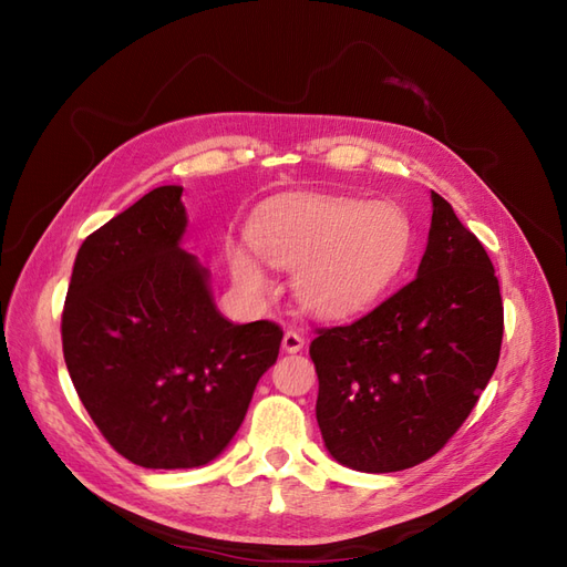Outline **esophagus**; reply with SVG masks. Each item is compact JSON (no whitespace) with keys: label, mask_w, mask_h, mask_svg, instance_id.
I'll return each mask as SVG.
<instances>
[{"label":"esophagus","mask_w":567,"mask_h":567,"mask_svg":"<svg viewBox=\"0 0 567 567\" xmlns=\"http://www.w3.org/2000/svg\"><path fill=\"white\" fill-rule=\"evenodd\" d=\"M281 346H284V350H286L288 354H296V352H300V350L305 348V338H302V333L296 331V329H286Z\"/></svg>","instance_id":"obj_1"}]
</instances>
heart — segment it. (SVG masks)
Segmentation results:
<instances>
[{"instance_id":"heart-1","label":"heart","mask_w":567,"mask_h":567,"mask_svg":"<svg viewBox=\"0 0 567 567\" xmlns=\"http://www.w3.org/2000/svg\"><path fill=\"white\" fill-rule=\"evenodd\" d=\"M409 244L411 227L400 208L338 196L284 200L250 229L255 255L277 269H298V302L323 319L352 317L379 300L400 274ZM231 271L246 293L269 290L267 274L246 252H234Z\"/></svg>"}]
</instances>
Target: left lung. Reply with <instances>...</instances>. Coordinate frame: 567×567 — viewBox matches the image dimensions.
<instances>
[{"mask_svg": "<svg viewBox=\"0 0 567 567\" xmlns=\"http://www.w3.org/2000/svg\"><path fill=\"white\" fill-rule=\"evenodd\" d=\"M419 277L357 321L317 329V423L326 450L364 473L437 454L499 362L504 302L487 250L433 192Z\"/></svg>", "mask_w": 567, "mask_h": 567, "instance_id": "8db88e82", "label": "left lung"}]
</instances>
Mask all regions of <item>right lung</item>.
<instances>
[{
  "instance_id": "obj_1",
  "label": "right lung",
  "mask_w": 567,
  "mask_h": 567,
  "mask_svg": "<svg viewBox=\"0 0 567 567\" xmlns=\"http://www.w3.org/2000/svg\"><path fill=\"white\" fill-rule=\"evenodd\" d=\"M182 186H158L84 238L63 305L68 373L111 447L144 468H196L241 427L277 362L274 321L231 323L179 248Z\"/></svg>"
}]
</instances>
